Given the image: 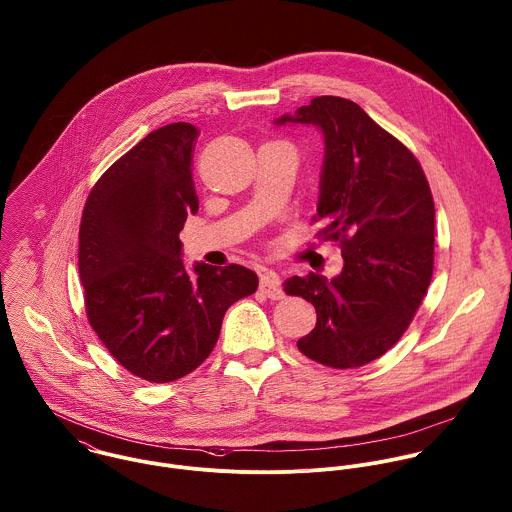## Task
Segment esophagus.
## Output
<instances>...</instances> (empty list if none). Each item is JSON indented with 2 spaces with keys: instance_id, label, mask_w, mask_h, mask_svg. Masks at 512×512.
<instances>
[{
  "instance_id": "1",
  "label": "esophagus",
  "mask_w": 512,
  "mask_h": 512,
  "mask_svg": "<svg viewBox=\"0 0 512 512\" xmlns=\"http://www.w3.org/2000/svg\"><path fill=\"white\" fill-rule=\"evenodd\" d=\"M259 291H261L267 299H271V301H279V299L285 297L283 287H281V279H279V275L273 273V271H267V273L261 275Z\"/></svg>"
}]
</instances>
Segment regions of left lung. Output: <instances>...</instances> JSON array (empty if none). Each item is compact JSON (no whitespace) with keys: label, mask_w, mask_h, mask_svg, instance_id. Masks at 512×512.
I'll return each instance as SVG.
<instances>
[{"label":"left lung","mask_w":512,"mask_h":512,"mask_svg":"<svg viewBox=\"0 0 512 512\" xmlns=\"http://www.w3.org/2000/svg\"><path fill=\"white\" fill-rule=\"evenodd\" d=\"M314 124L326 154L312 221L336 241L344 269L308 273L283 289L316 308V326L299 350L336 370L384 356L408 330L433 275L435 205L421 164L404 142L342 97H316L277 124Z\"/></svg>","instance_id":"1"}]
</instances>
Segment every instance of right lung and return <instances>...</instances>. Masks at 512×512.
<instances>
[{
  "instance_id": "obj_1",
  "label": "right lung",
  "mask_w": 512,
  "mask_h": 512,
  "mask_svg": "<svg viewBox=\"0 0 512 512\" xmlns=\"http://www.w3.org/2000/svg\"><path fill=\"white\" fill-rule=\"evenodd\" d=\"M198 128L166 124L120 156L93 186L79 227L89 324L130 374L166 384L211 354L225 310L257 291L243 265L188 273L180 231L200 202L192 162Z\"/></svg>"
}]
</instances>
